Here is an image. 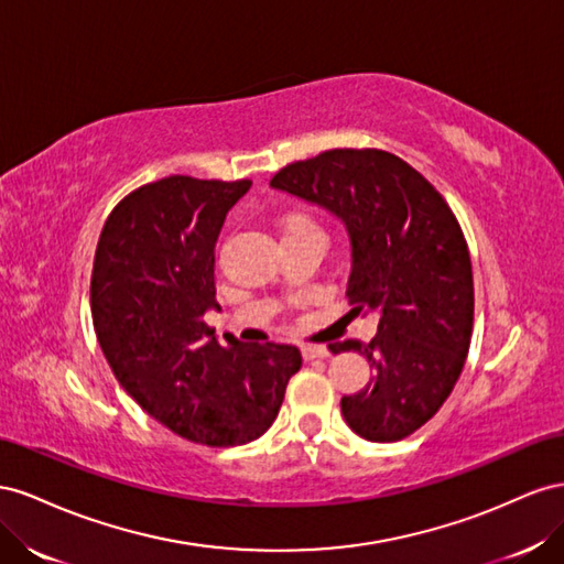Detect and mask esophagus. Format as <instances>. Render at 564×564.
Returning a JSON list of instances; mask_svg holds the SVG:
<instances>
[{
	"label": "esophagus",
	"instance_id": "1",
	"mask_svg": "<svg viewBox=\"0 0 564 564\" xmlns=\"http://www.w3.org/2000/svg\"><path fill=\"white\" fill-rule=\"evenodd\" d=\"M302 357L307 359V361H312V359H324V357H330V351H328V347H324V345H304V347H302Z\"/></svg>",
	"mask_w": 564,
	"mask_h": 564
}]
</instances>
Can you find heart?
<instances>
[{"mask_svg": "<svg viewBox=\"0 0 564 564\" xmlns=\"http://www.w3.org/2000/svg\"><path fill=\"white\" fill-rule=\"evenodd\" d=\"M297 231H318V227H316V221L310 215L291 213V215L283 219V236L297 234Z\"/></svg>", "mask_w": 564, "mask_h": 564, "instance_id": "b5f03b06", "label": "heart"}]
</instances>
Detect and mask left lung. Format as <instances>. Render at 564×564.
I'll list each match as a JSON object with an SVG mask.
<instances>
[{
    "mask_svg": "<svg viewBox=\"0 0 564 564\" xmlns=\"http://www.w3.org/2000/svg\"><path fill=\"white\" fill-rule=\"evenodd\" d=\"M271 186L345 221L351 312L380 316L368 345H335L373 368L361 392L343 397L345 423L368 442L409 437L452 394L470 349L473 264L456 215L421 172L378 149L297 160Z\"/></svg>",
    "mask_w": 564,
    "mask_h": 564,
    "instance_id": "obj_1",
    "label": "left lung"
}]
</instances>
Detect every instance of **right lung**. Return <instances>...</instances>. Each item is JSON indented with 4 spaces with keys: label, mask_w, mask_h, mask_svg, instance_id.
<instances>
[{
    "label": "right lung",
    "mask_w": 564,
    "mask_h": 564,
    "mask_svg": "<svg viewBox=\"0 0 564 564\" xmlns=\"http://www.w3.org/2000/svg\"><path fill=\"white\" fill-rule=\"evenodd\" d=\"M250 180L172 174L108 215L91 269V318L118 382L158 423L207 446L248 444L271 427L300 349L221 345L205 324L215 300V243Z\"/></svg>",
    "instance_id": "obj_1"
}]
</instances>
